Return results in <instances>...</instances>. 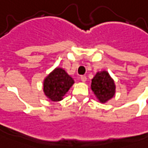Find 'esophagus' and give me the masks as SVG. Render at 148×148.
Instances as JSON below:
<instances>
[{
    "instance_id": "1",
    "label": "esophagus",
    "mask_w": 148,
    "mask_h": 148,
    "mask_svg": "<svg viewBox=\"0 0 148 148\" xmlns=\"http://www.w3.org/2000/svg\"><path fill=\"white\" fill-rule=\"evenodd\" d=\"M81 80L82 82H86L87 81V77L86 76H81Z\"/></svg>"
}]
</instances>
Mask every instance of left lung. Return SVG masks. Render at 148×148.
Here are the masks:
<instances>
[{
  "mask_svg": "<svg viewBox=\"0 0 148 148\" xmlns=\"http://www.w3.org/2000/svg\"><path fill=\"white\" fill-rule=\"evenodd\" d=\"M90 88L97 99L102 103L108 102L115 95L114 81L108 71H98L91 80Z\"/></svg>",
  "mask_w": 148,
  "mask_h": 148,
  "instance_id": "1",
  "label": "left lung"
}]
</instances>
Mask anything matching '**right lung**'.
I'll return each instance as SVG.
<instances>
[{
	"label": "right lung",
	"instance_id": "add662e5",
	"mask_svg": "<svg viewBox=\"0 0 148 148\" xmlns=\"http://www.w3.org/2000/svg\"><path fill=\"white\" fill-rule=\"evenodd\" d=\"M74 84L73 77L64 69L56 67L44 80L43 90L51 101H60Z\"/></svg>",
	"mask_w": 148,
	"mask_h": 148
}]
</instances>
